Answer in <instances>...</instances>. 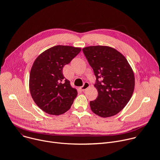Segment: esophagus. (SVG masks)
<instances>
[{"label": "esophagus", "instance_id": "obj_1", "mask_svg": "<svg viewBox=\"0 0 160 160\" xmlns=\"http://www.w3.org/2000/svg\"><path fill=\"white\" fill-rule=\"evenodd\" d=\"M89 86H90V85H89V83L88 82H85V83H83V85L82 86V87H80V89L81 91H85L87 89H88V88H89Z\"/></svg>", "mask_w": 160, "mask_h": 160}]
</instances>
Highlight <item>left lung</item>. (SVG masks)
Here are the masks:
<instances>
[{"instance_id": "8db88e82", "label": "left lung", "mask_w": 160, "mask_h": 160, "mask_svg": "<svg viewBox=\"0 0 160 160\" xmlns=\"http://www.w3.org/2000/svg\"><path fill=\"white\" fill-rule=\"evenodd\" d=\"M82 50L96 77L98 96L90 101L91 110L101 118L112 117L125 107L133 95V71L126 57L113 48L98 45Z\"/></svg>"}]
</instances>
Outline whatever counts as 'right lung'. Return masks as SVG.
<instances>
[{"mask_svg":"<svg viewBox=\"0 0 160 160\" xmlns=\"http://www.w3.org/2000/svg\"><path fill=\"white\" fill-rule=\"evenodd\" d=\"M81 51V48L57 45L36 59L29 76V90L35 103L50 115L67 112L77 96V90L62 74L63 67Z\"/></svg>","mask_w":160,"mask_h":160,"instance_id":"right-lung-1","label":"right lung"}]
</instances>
